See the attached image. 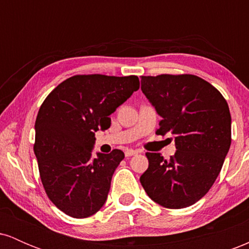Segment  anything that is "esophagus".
Wrapping results in <instances>:
<instances>
[{
  "label": "esophagus",
  "instance_id": "34e87169",
  "mask_svg": "<svg viewBox=\"0 0 249 249\" xmlns=\"http://www.w3.org/2000/svg\"><path fill=\"white\" fill-rule=\"evenodd\" d=\"M139 152L137 150H131V148H128V150L125 151V156L126 157H131V156H136V154H138Z\"/></svg>",
  "mask_w": 249,
  "mask_h": 249
}]
</instances>
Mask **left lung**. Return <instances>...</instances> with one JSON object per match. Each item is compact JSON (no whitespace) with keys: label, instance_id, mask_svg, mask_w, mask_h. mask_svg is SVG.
I'll use <instances>...</instances> for the list:
<instances>
[{"label":"left lung","instance_id":"8db88e82","mask_svg":"<svg viewBox=\"0 0 249 249\" xmlns=\"http://www.w3.org/2000/svg\"><path fill=\"white\" fill-rule=\"evenodd\" d=\"M142 91L162 118L157 134H173L177 146L170 159L146 153L142 186L161 206H191L212 187L230 150L227 102L218 89L190 73L142 76Z\"/></svg>","mask_w":249,"mask_h":249}]
</instances>
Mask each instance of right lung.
<instances>
[{"label": "right lung", "instance_id": "add662e5", "mask_svg": "<svg viewBox=\"0 0 249 249\" xmlns=\"http://www.w3.org/2000/svg\"><path fill=\"white\" fill-rule=\"evenodd\" d=\"M138 89L133 75H75L42 103L34 152L45 193L62 212L83 219L105 204L112 174L125 156L112 150L91 158L95 132L110 127L108 116Z\"/></svg>", "mask_w": 249, "mask_h": 249}]
</instances>
